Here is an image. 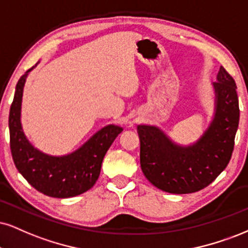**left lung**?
Masks as SVG:
<instances>
[{
    "label": "left lung",
    "mask_w": 248,
    "mask_h": 248,
    "mask_svg": "<svg viewBox=\"0 0 248 248\" xmlns=\"http://www.w3.org/2000/svg\"><path fill=\"white\" fill-rule=\"evenodd\" d=\"M214 88L215 117L194 145L180 147L157 127L138 126L141 170L146 178L162 191L175 194L198 192L227 168L239 124V102L236 81L223 66Z\"/></svg>",
    "instance_id": "obj_1"
}]
</instances>
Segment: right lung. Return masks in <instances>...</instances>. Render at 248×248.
Here are the masks:
<instances>
[{
  "label": "right lung",
  "mask_w": 248,
  "mask_h": 248,
  "mask_svg": "<svg viewBox=\"0 0 248 248\" xmlns=\"http://www.w3.org/2000/svg\"><path fill=\"white\" fill-rule=\"evenodd\" d=\"M33 68L18 80L10 107L9 130L12 158L18 171L39 192L53 198L76 197L95 184L103 157L123 129L108 125L94 134L78 151L66 156L55 157L39 152L27 140L20 124L24 84L27 73Z\"/></svg>",
  "instance_id": "add662e5"
}]
</instances>
